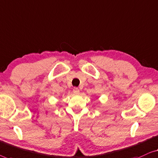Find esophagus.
<instances>
[{"label": "esophagus", "instance_id": "34e87169", "mask_svg": "<svg viewBox=\"0 0 158 158\" xmlns=\"http://www.w3.org/2000/svg\"><path fill=\"white\" fill-rule=\"evenodd\" d=\"M73 92H74L75 94H79V89L77 87H74V89H73Z\"/></svg>", "mask_w": 158, "mask_h": 158}]
</instances>
